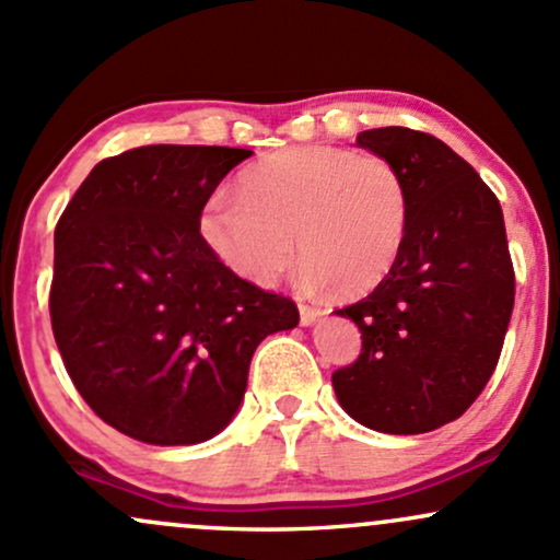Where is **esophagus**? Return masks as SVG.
<instances>
[{"mask_svg": "<svg viewBox=\"0 0 560 560\" xmlns=\"http://www.w3.org/2000/svg\"><path fill=\"white\" fill-rule=\"evenodd\" d=\"M298 308H300V324H303V327H308V324H313L318 316H322V308H318V305L305 303V300H298Z\"/></svg>", "mask_w": 560, "mask_h": 560, "instance_id": "1", "label": "esophagus"}]
</instances>
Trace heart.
<instances>
[{
	"mask_svg": "<svg viewBox=\"0 0 560 560\" xmlns=\"http://www.w3.org/2000/svg\"><path fill=\"white\" fill-rule=\"evenodd\" d=\"M409 212L407 177L390 159L305 145L249 167L238 196H214L201 233L249 284H276L298 238L308 284L359 294L380 284L401 255Z\"/></svg>",
	"mask_w": 560,
	"mask_h": 560,
	"instance_id": "obj_1",
	"label": "heart"
}]
</instances>
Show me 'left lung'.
Here are the masks:
<instances>
[{
	"label": "left lung",
	"mask_w": 560,
	"mask_h": 560,
	"mask_svg": "<svg viewBox=\"0 0 560 560\" xmlns=\"http://www.w3.org/2000/svg\"><path fill=\"white\" fill-rule=\"evenodd\" d=\"M359 145L404 172L411 212L388 276L337 311L359 327L361 353L331 385L361 425L428 433L463 417L500 361L515 300L505 220L478 172L433 135L380 127Z\"/></svg>",
	"instance_id": "1"
}]
</instances>
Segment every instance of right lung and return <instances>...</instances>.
I'll return each instance as SVG.
<instances>
[{
    "label": "right lung",
    "instance_id": "obj_1",
    "mask_svg": "<svg viewBox=\"0 0 560 560\" xmlns=\"http://www.w3.org/2000/svg\"><path fill=\"white\" fill-rule=\"evenodd\" d=\"M247 156L225 145L108 156L55 225V342L90 409L130 439H212L242 404L255 348L298 327L292 298L238 279L199 231Z\"/></svg>",
    "mask_w": 560,
    "mask_h": 560
}]
</instances>
